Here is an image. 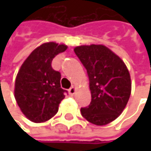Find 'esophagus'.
I'll return each mask as SVG.
<instances>
[{"mask_svg":"<svg viewBox=\"0 0 151 151\" xmlns=\"http://www.w3.org/2000/svg\"><path fill=\"white\" fill-rule=\"evenodd\" d=\"M75 92H76V87L73 86L69 89V93H70V94H71V95H73V94L75 93Z\"/></svg>","mask_w":151,"mask_h":151,"instance_id":"esophagus-1","label":"esophagus"}]
</instances>
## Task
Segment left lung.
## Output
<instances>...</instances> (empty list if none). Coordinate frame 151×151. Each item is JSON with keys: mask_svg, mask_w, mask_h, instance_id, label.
<instances>
[{"mask_svg": "<svg viewBox=\"0 0 151 151\" xmlns=\"http://www.w3.org/2000/svg\"><path fill=\"white\" fill-rule=\"evenodd\" d=\"M74 52L86 69L92 94L90 105L80 109L89 122L103 126L123 111L131 93V79L124 62L101 45L77 46Z\"/></svg>", "mask_w": 151, "mask_h": 151, "instance_id": "obj_1", "label": "left lung"}]
</instances>
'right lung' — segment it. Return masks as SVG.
<instances>
[{"mask_svg": "<svg viewBox=\"0 0 151 151\" xmlns=\"http://www.w3.org/2000/svg\"><path fill=\"white\" fill-rule=\"evenodd\" d=\"M67 49L65 45L45 43L35 49L22 65L15 83V98L22 114L33 122L53 117L65 90L61 88L59 72L51 67L52 59Z\"/></svg>", "mask_w": 151, "mask_h": 151, "instance_id": "right-lung-1", "label": "right lung"}]
</instances>
